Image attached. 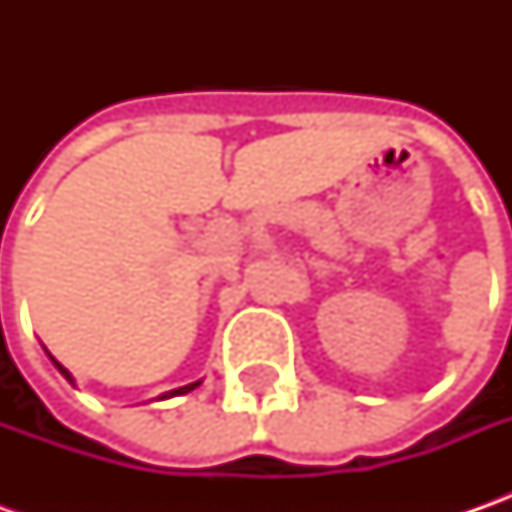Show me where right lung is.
I'll use <instances>...</instances> for the list:
<instances>
[{"label": "right lung", "instance_id": "obj_1", "mask_svg": "<svg viewBox=\"0 0 512 512\" xmlns=\"http://www.w3.org/2000/svg\"><path fill=\"white\" fill-rule=\"evenodd\" d=\"M53 364H56V367H59V373H62V376H65V379H68V382H73V379H70V373H68V370H65V367H62V364L56 362V359H53ZM193 387H199V382L185 384V387H179V390H173V393H168V396H182V393H187V390H193Z\"/></svg>", "mask_w": 512, "mask_h": 512}]
</instances>
